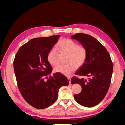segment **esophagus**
I'll use <instances>...</instances> for the list:
<instances>
[{
  "label": "esophagus",
  "instance_id": "obj_1",
  "mask_svg": "<svg viewBox=\"0 0 125 125\" xmlns=\"http://www.w3.org/2000/svg\"><path fill=\"white\" fill-rule=\"evenodd\" d=\"M67 79H68L69 81V84H71V81H70V80H71V78H70V77H67Z\"/></svg>",
  "mask_w": 125,
  "mask_h": 125
}]
</instances>
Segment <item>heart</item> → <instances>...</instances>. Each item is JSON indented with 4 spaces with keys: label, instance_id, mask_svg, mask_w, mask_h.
<instances>
[{
    "label": "heart",
    "instance_id": "1",
    "mask_svg": "<svg viewBox=\"0 0 125 125\" xmlns=\"http://www.w3.org/2000/svg\"><path fill=\"white\" fill-rule=\"evenodd\" d=\"M57 51L68 55L65 65H59L54 68V71L69 76L77 68L85 63L88 57V50L83 45H79L77 42L70 38L60 40L56 45L55 48H52L48 52L47 59L50 65L54 66L58 63V53Z\"/></svg>",
    "mask_w": 125,
    "mask_h": 125
}]
</instances>
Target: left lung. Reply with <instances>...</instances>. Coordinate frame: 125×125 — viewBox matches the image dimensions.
<instances>
[{
    "label": "left lung",
    "mask_w": 125,
    "mask_h": 125,
    "mask_svg": "<svg viewBox=\"0 0 125 125\" xmlns=\"http://www.w3.org/2000/svg\"><path fill=\"white\" fill-rule=\"evenodd\" d=\"M71 38L80 42L88 50L85 63L75 74L89 78H71V84L78 83L82 87L81 92L74 95V98L83 106L93 107L103 100L110 86L113 69L111 56L103 45L92 36L77 33Z\"/></svg>",
    "instance_id": "left-lung-1"
}]
</instances>
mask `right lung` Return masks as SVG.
<instances>
[{"label":"right lung","mask_w":125,"mask_h":125,"mask_svg":"<svg viewBox=\"0 0 125 125\" xmlns=\"http://www.w3.org/2000/svg\"><path fill=\"white\" fill-rule=\"evenodd\" d=\"M59 37L33 39L20 47L15 56L13 67L19 90L26 102L37 109L54 104L60 87L69 84L62 73L52 76V68L47 59L48 52Z\"/></svg>","instance_id":"add662e5"}]
</instances>
